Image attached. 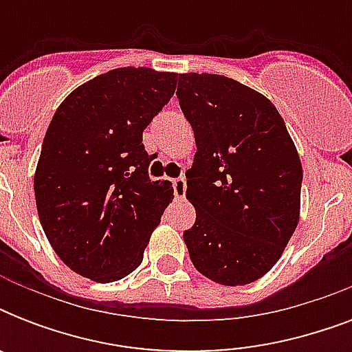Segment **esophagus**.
I'll use <instances>...</instances> for the list:
<instances>
[{
    "label": "esophagus",
    "instance_id": "34e87169",
    "mask_svg": "<svg viewBox=\"0 0 352 352\" xmlns=\"http://www.w3.org/2000/svg\"><path fill=\"white\" fill-rule=\"evenodd\" d=\"M173 192H175L177 199H184L186 195V179L184 177L173 179Z\"/></svg>",
    "mask_w": 352,
    "mask_h": 352
}]
</instances>
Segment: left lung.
Returning <instances> with one entry per match:
<instances>
[{
	"mask_svg": "<svg viewBox=\"0 0 352 352\" xmlns=\"http://www.w3.org/2000/svg\"><path fill=\"white\" fill-rule=\"evenodd\" d=\"M179 104L197 153L184 232L193 267L226 287L263 278L279 261L301 208V160L274 104L228 76L179 74Z\"/></svg>",
	"mask_w": 352,
	"mask_h": 352,
	"instance_id": "left-lung-1",
	"label": "left lung"
}]
</instances>
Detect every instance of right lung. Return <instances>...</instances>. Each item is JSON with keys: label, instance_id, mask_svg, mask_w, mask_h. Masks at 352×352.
Returning <instances> with one entry per match:
<instances>
[{"label": "right lung", "instance_id": "1", "mask_svg": "<svg viewBox=\"0 0 352 352\" xmlns=\"http://www.w3.org/2000/svg\"><path fill=\"white\" fill-rule=\"evenodd\" d=\"M177 73L118 67L78 85L47 127L34 171L38 217L56 256L98 283L126 278L173 199L151 181L142 131L168 104Z\"/></svg>", "mask_w": 352, "mask_h": 352}]
</instances>
